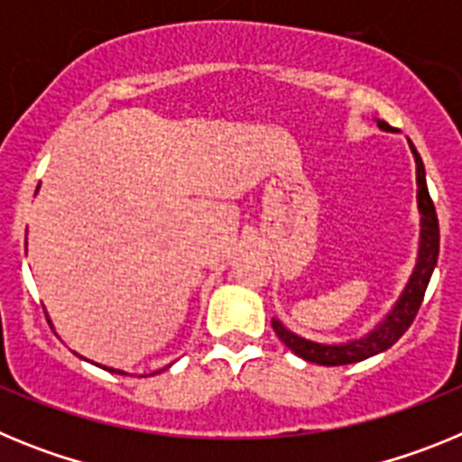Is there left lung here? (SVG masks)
<instances>
[{
  "label": "left lung",
  "mask_w": 462,
  "mask_h": 462,
  "mask_svg": "<svg viewBox=\"0 0 462 462\" xmlns=\"http://www.w3.org/2000/svg\"><path fill=\"white\" fill-rule=\"evenodd\" d=\"M377 126L383 129V132H395L393 126H389L383 120H377ZM407 143H410V150L411 154H414L416 162V206H419V215H421L419 254H416V266L414 271H411L410 282L405 284V289H402L400 298L395 300L393 308H391V312L386 314L373 330H368V333L361 337H354V340L337 342V345L305 340V337L296 336L293 330H289L280 319H273V330L277 333V337H280L296 356L305 358V361L319 363V365H349V363L365 361V358L374 356V354L386 352V349L393 346L395 342L402 337V333L410 328L416 312L421 308L428 282H430L432 271L438 266L439 224L438 212H435L432 199L430 194H428L423 162L421 157H419V152H416L414 143H411L410 138H407Z\"/></svg>",
  "instance_id": "left-lung-1"
}]
</instances>
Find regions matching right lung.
<instances>
[{
	"mask_svg": "<svg viewBox=\"0 0 462 462\" xmlns=\"http://www.w3.org/2000/svg\"><path fill=\"white\" fill-rule=\"evenodd\" d=\"M80 358H83V356H80ZM101 368H104V370H108V373H116V374H126V373H125V370H116V368H106V365H101Z\"/></svg>",
	"mask_w": 462,
	"mask_h": 462,
	"instance_id": "right-lung-1",
	"label": "right lung"
}]
</instances>
